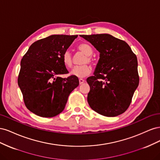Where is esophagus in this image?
Instances as JSON below:
<instances>
[{
  "label": "esophagus",
  "instance_id": "obj_1",
  "mask_svg": "<svg viewBox=\"0 0 160 160\" xmlns=\"http://www.w3.org/2000/svg\"><path fill=\"white\" fill-rule=\"evenodd\" d=\"M79 84H80V85L83 84V83H84V82H85V80L83 79H79Z\"/></svg>",
  "mask_w": 160,
  "mask_h": 160
}]
</instances>
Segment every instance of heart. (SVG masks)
<instances>
[{
	"mask_svg": "<svg viewBox=\"0 0 160 160\" xmlns=\"http://www.w3.org/2000/svg\"><path fill=\"white\" fill-rule=\"evenodd\" d=\"M78 49L88 56L87 57V59H85L84 61V63H86L87 62H90L91 61L90 56L93 53V49H92V48L89 45H88V43L82 42L78 45ZM62 62H63V64L67 68H69V67L72 66V55L69 51H67L63 53V55H62ZM91 72V67L89 65L85 64L83 65L74 67L73 69L71 71L70 74L77 77H84L89 75Z\"/></svg>",
	"mask_w": 160,
	"mask_h": 160,
	"instance_id": "b5f03b06",
	"label": "heart"
}]
</instances>
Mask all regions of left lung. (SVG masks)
<instances>
[{"mask_svg": "<svg viewBox=\"0 0 160 160\" xmlns=\"http://www.w3.org/2000/svg\"><path fill=\"white\" fill-rule=\"evenodd\" d=\"M99 52L88 101L91 108L106 117L124 113L139 85L137 57L126 42L109 34L81 35Z\"/></svg>", "mask_w": 160, "mask_h": 160, "instance_id": "1", "label": "left lung"}]
</instances>
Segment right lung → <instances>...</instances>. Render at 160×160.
Masks as SVG:
<instances>
[{"mask_svg": "<svg viewBox=\"0 0 160 160\" xmlns=\"http://www.w3.org/2000/svg\"><path fill=\"white\" fill-rule=\"evenodd\" d=\"M77 35H53L38 40L30 46L21 61L18 77L27 109L42 118H52L64 110L69 95L79 79L71 75L62 62V55Z\"/></svg>", "mask_w": 160, "mask_h": 160, "instance_id": "right-lung-1", "label": "right lung"}]
</instances>
